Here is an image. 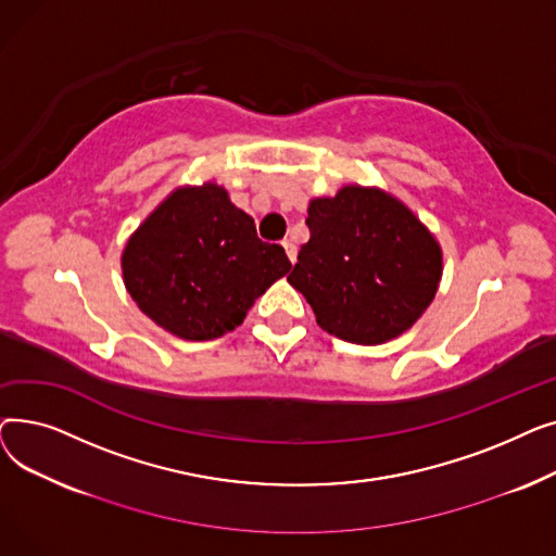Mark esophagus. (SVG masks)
I'll list each match as a JSON object with an SVG mask.
<instances>
[{"label":"esophagus","instance_id":"34e87169","mask_svg":"<svg viewBox=\"0 0 556 556\" xmlns=\"http://www.w3.org/2000/svg\"><path fill=\"white\" fill-rule=\"evenodd\" d=\"M281 245H283V250H286L288 261H290V263H295V261H298V248H295L293 243H290V241H283Z\"/></svg>","mask_w":556,"mask_h":556}]
</instances>
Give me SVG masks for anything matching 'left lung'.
Masks as SVG:
<instances>
[{
	"instance_id": "left-lung-1",
	"label": "left lung",
	"mask_w": 556,
	"mask_h": 556,
	"mask_svg": "<svg viewBox=\"0 0 556 556\" xmlns=\"http://www.w3.org/2000/svg\"><path fill=\"white\" fill-rule=\"evenodd\" d=\"M308 243L288 283L317 325L354 344H383L410 329L440 288L444 254L419 216L386 189L344 185L308 202Z\"/></svg>"
}]
</instances>
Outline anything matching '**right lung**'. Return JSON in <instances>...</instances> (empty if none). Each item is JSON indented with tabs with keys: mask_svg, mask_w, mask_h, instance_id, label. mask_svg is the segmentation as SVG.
<instances>
[{
	"mask_svg": "<svg viewBox=\"0 0 556 556\" xmlns=\"http://www.w3.org/2000/svg\"><path fill=\"white\" fill-rule=\"evenodd\" d=\"M290 270L281 245L216 182L173 189L122 252L126 290L143 315L182 340H214L243 325L254 300Z\"/></svg>",
	"mask_w": 556,
	"mask_h": 556,
	"instance_id": "right-lung-1",
	"label": "right lung"
}]
</instances>
